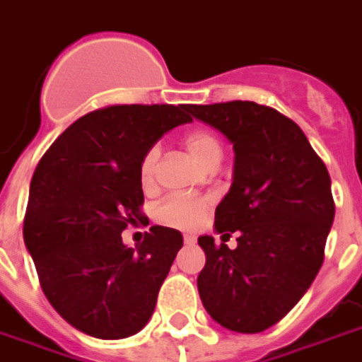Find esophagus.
<instances>
[{
    "label": "esophagus",
    "mask_w": 362,
    "mask_h": 362,
    "mask_svg": "<svg viewBox=\"0 0 362 362\" xmlns=\"http://www.w3.org/2000/svg\"><path fill=\"white\" fill-rule=\"evenodd\" d=\"M195 242H197V238L194 234H184V243L186 245H194Z\"/></svg>",
    "instance_id": "esophagus-1"
}]
</instances>
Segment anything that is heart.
<instances>
[{
  "instance_id": "b5f03b06",
  "label": "heart",
  "mask_w": 362,
  "mask_h": 362,
  "mask_svg": "<svg viewBox=\"0 0 362 362\" xmlns=\"http://www.w3.org/2000/svg\"><path fill=\"white\" fill-rule=\"evenodd\" d=\"M184 146L188 153L203 168L218 165L222 159V144L215 134L209 130H194L184 136ZM159 159V149L149 147L140 160V182L149 189L153 186L155 167ZM209 211V199L205 197H189V195H170L157 205L155 221L178 230H192L205 218Z\"/></svg>"
}]
</instances>
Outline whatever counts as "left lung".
I'll use <instances>...</instances> for the list:
<instances>
[{"mask_svg": "<svg viewBox=\"0 0 362 362\" xmlns=\"http://www.w3.org/2000/svg\"><path fill=\"white\" fill-rule=\"evenodd\" d=\"M188 113L234 144V182L215 211L216 232H238V247L202 235L197 276L213 320L242 334L280 322L309 290L334 222L328 168L303 130L255 101L188 105ZM222 235V238H224Z\"/></svg>", "mask_w": 362, "mask_h": 362, "instance_id": "1", "label": "left lung"}]
</instances>
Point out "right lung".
<instances>
[{
    "label": "right lung",
    "mask_w": 362,
    "mask_h": 362,
    "mask_svg": "<svg viewBox=\"0 0 362 362\" xmlns=\"http://www.w3.org/2000/svg\"><path fill=\"white\" fill-rule=\"evenodd\" d=\"M188 105H109L74 120L40 159L23 235L47 301L76 330L128 338L151 318L182 234L151 226L144 242L122 230L146 222L140 160Z\"/></svg>",
    "instance_id": "obj_1"
}]
</instances>
